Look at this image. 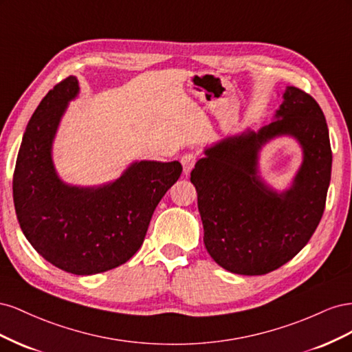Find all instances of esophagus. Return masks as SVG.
I'll return each mask as SVG.
<instances>
[{
  "label": "esophagus",
  "instance_id": "obj_1",
  "mask_svg": "<svg viewBox=\"0 0 352 352\" xmlns=\"http://www.w3.org/2000/svg\"><path fill=\"white\" fill-rule=\"evenodd\" d=\"M197 160H198V157H197L195 154H185V155L182 157V160H180V162H182L184 173H185V175H189V173H190V170H192L194 166L197 164Z\"/></svg>",
  "mask_w": 352,
  "mask_h": 352
}]
</instances>
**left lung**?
Returning <instances> with one entry per match:
<instances>
[{
  "instance_id": "obj_1",
  "label": "left lung",
  "mask_w": 352,
  "mask_h": 352,
  "mask_svg": "<svg viewBox=\"0 0 352 352\" xmlns=\"http://www.w3.org/2000/svg\"><path fill=\"white\" fill-rule=\"evenodd\" d=\"M294 135L303 164L293 186L278 195L258 176V153L276 135ZM190 172L198 194L204 243L223 269L270 273L292 260L322 220L332 170L329 129L310 94L287 87L274 122L207 148Z\"/></svg>"
}]
</instances>
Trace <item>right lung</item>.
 Segmentation results:
<instances>
[{
  "instance_id": "right-lung-1",
  "label": "right lung",
  "mask_w": 352,
  "mask_h": 352,
  "mask_svg": "<svg viewBox=\"0 0 352 352\" xmlns=\"http://www.w3.org/2000/svg\"><path fill=\"white\" fill-rule=\"evenodd\" d=\"M79 83L69 76L26 126L13 175V199L26 239L48 263L89 276L119 267L141 248L153 212L182 173L179 162H136L114 182L72 186L58 177L51 148Z\"/></svg>"
}]
</instances>
